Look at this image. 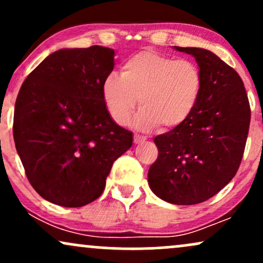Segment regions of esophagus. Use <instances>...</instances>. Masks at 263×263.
Listing matches in <instances>:
<instances>
[{
	"label": "esophagus",
	"mask_w": 263,
	"mask_h": 263,
	"mask_svg": "<svg viewBox=\"0 0 263 263\" xmlns=\"http://www.w3.org/2000/svg\"><path fill=\"white\" fill-rule=\"evenodd\" d=\"M146 136H142V135H138V134H135L134 136V142L135 143H140V142H143L146 141Z\"/></svg>",
	"instance_id": "obj_1"
}]
</instances>
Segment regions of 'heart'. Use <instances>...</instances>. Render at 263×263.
Wrapping results in <instances>:
<instances>
[{
	"instance_id": "b5f03b06",
	"label": "heart",
	"mask_w": 263,
	"mask_h": 263,
	"mask_svg": "<svg viewBox=\"0 0 263 263\" xmlns=\"http://www.w3.org/2000/svg\"><path fill=\"white\" fill-rule=\"evenodd\" d=\"M203 89L199 66L188 59L143 50L126 60L121 77L111 74L102 85L105 106L112 120L126 125L138 100L142 107L134 119L141 129L176 128L197 107Z\"/></svg>"
}]
</instances>
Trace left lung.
<instances>
[{"mask_svg": "<svg viewBox=\"0 0 263 263\" xmlns=\"http://www.w3.org/2000/svg\"><path fill=\"white\" fill-rule=\"evenodd\" d=\"M192 54L203 77L197 107L183 125L157 136L158 157L149 167V188L176 205L203 203L221 190L240 167L251 108L235 69L201 48L176 47Z\"/></svg>", "mask_w": 263, "mask_h": 263, "instance_id": "8db88e82", "label": "left lung"}]
</instances>
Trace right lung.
<instances>
[{
    "label": "right lung",
    "instance_id": "right-lung-1",
    "mask_svg": "<svg viewBox=\"0 0 263 263\" xmlns=\"http://www.w3.org/2000/svg\"><path fill=\"white\" fill-rule=\"evenodd\" d=\"M114 55L100 45L57 50L21 86L14 144L31 185L50 203L96 200L114 162L132 146V132L115 123L102 98Z\"/></svg>",
    "mask_w": 263,
    "mask_h": 263
}]
</instances>
